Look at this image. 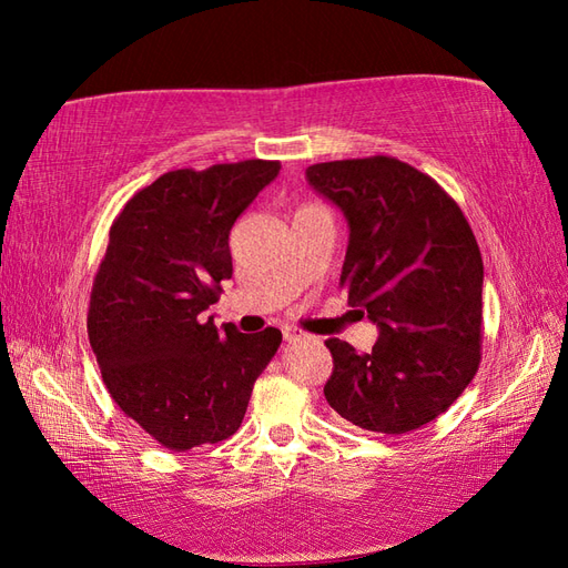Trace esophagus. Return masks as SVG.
I'll return each mask as SVG.
<instances>
[{
	"label": "esophagus",
	"instance_id": "obj_1",
	"mask_svg": "<svg viewBox=\"0 0 568 568\" xmlns=\"http://www.w3.org/2000/svg\"><path fill=\"white\" fill-rule=\"evenodd\" d=\"M283 336H285V342H300V339H305V334L297 332V329H285Z\"/></svg>",
	"mask_w": 568,
	"mask_h": 568
}]
</instances>
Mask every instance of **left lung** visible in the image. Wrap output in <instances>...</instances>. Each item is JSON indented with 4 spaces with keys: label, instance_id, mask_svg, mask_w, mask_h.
<instances>
[{
    "label": "left lung",
    "instance_id": "1",
    "mask_svg": "<svg viewBox=\"0 0 568 568\" xmlns=\"http://www.w3.org/2000/svg\"><path fill=\"white\" fill-rule=\"evenodd\" d=\"M346 216L342 287L378 327L373 352L327 339V403L352 425L405 434L439 417L480 364L484 261L464 212L417 168L390 155L307 168Z\"/></svg>",
    "mask_w": 568,
    "mask_h": 568
}]
</instances>
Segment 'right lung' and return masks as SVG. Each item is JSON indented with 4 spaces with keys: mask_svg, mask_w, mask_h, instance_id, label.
Returning <instances> with one entry per match:
<instances>
[{
    "mask_svg": "<svg viewBox=\"0 0 568 568\" xmlns=\"http://www.w3.org/2000/svg\"><path fill=\"white\" fill-rule=\"evenodd\" d=\"M281 173L277 161L171 171L110 229L88 334L112 400L165 449L216 444L241 427L253 383L283 334H241L200 315L232 277L229 232Z\"/></svg>",
    "mask_w": 568,
    "mask_h": 568,
    "instance_id": "obj_1",
    "label": "right lung"
}]
</instances>
